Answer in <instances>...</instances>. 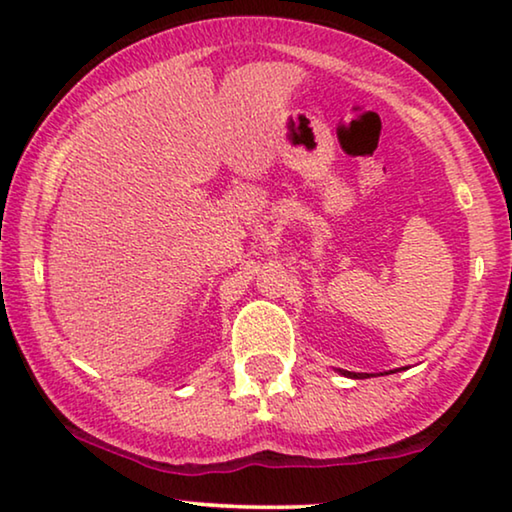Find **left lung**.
<instances>
[{
	"label": "left lung",
	"instance_id": "1",
	"mask_svg": "<svg viewBox=\"0 0 512 512\" xmlns=\"http://www.w3.org/2000/svg\"><path fill=\"white\" fill-rule=\"evenodd\" d=\"M342 372V375H345V377H365V375H358V372H347V370H340Z\"/></svg>",
	"mask_w": 512,
	"mask_h": 512
}]
</instances>
